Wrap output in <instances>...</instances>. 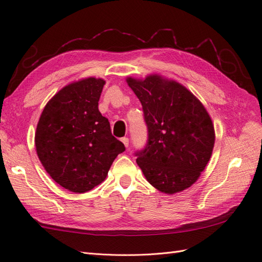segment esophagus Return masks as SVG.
I'll use <instances>...</instances> for the list:
<instances>
[{
    "instance_id": "obj_1",
    "label": "esophagus",
    "mask_w": 262,
    "mask_h": 262,
    "mask_svg": "<svg viewBox=\"0 0 262 262\" xmlns=\"http://www.w3.org/2000/svg\"><path fill=\"white\" fill-rule=\"evenodd\" d=\"M121 141H122V143L124 144V146H125V147H129V145H130V141H129V139H128V138H122V139H121Z\"/></svg>"
}]
</instances>
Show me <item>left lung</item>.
I'll return each instance as SVG.
<instances>
[{
	"label": "left lung",
	"instance_id": "obj_1",
	"mask_svg": "<svg viewBox=\"0 0 262 262\" xmlns=\"http://www.w3.org/2000/svg\"><path fill=\"white\" fill-rule=\"evenodd\" d=\"M126 83L141 101L147 125V143L136 153L146 180L167 194L191 187L215 142L207 109L184 85L161 75L128 77Z\"/></svg>",
	"mask_w": 262,
	"mask_h": 262
}]
</instances>
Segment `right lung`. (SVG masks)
<instances>
[{"label":"right lung","instance_id":"add662e5","mask_svg":"<svg viewBox=\"0 0 262 262\" xmlns=\"http://www.w3.org/2000/svg\"><path fill=\"white\" fill-rule=\"evenodd\" d=\"M104 85L102 78L87 77L64 86L47 102L37 124L39 160L57 184L75 193L101 184L125 149L98 110Z\"/></svg>","mask_w":262,"mask_h":262}]
</instances>
